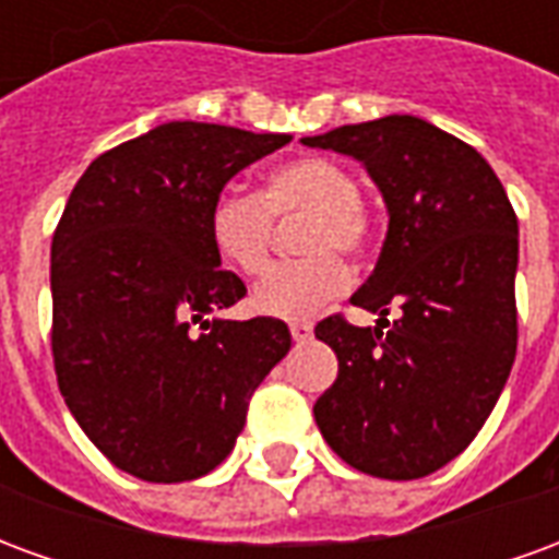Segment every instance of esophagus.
Instances as JSON below:
<instances>
[{
	"instance_id": "obj_1",
	"label": "esophagus",
	"mask_w": 559,
	"mask_h": 559,
	"mask_svg": "<svg viewBox=\"0 0 559 559\" xmlns=\"http://www.w3.org/2000/svg\"><path fill=\"white\" fill-rule=\"evenodd\" d=\"M290 335H293V341H296V344H302V341H308L311 338V335H314V326H311V323H290Z\"/></svg>"
}]
</instances>
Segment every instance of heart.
I'll list each match as a JSON object with an SVG mask.
<instances>
[{
  "label": "heart",
  "mask_w": 559,
  "mask_h": 559,
  "mask_svg": "<svg viewBox=\"0 0 559 559\" xmlns=\"http://www.w3.org/2000/svg\"><path fill=\"white\" fill-rule=\"evenodd\" d=\"M299 251L308 257L284 263L260 281L251 296L254 311L278 320H305L335 299L347 284L338 257H359L371 242V212L359 185L338 160L293 158L272 167L260 194L221 191L209 209V242L227 266L257 275L266 266L272 218H299Z\"/></svg>",
  "instance_id": "1"
}]
</instances>
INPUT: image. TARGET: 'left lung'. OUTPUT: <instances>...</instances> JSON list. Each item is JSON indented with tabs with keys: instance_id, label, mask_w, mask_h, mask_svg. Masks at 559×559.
Wrapping results in <instances>:
<instances>
[{
	"instance_id": "left-lung-1",
	"label": "left lung",
	"mask_w": 559,
	"mask_h": 559,
	"mask_svg": "<svg viewBox=\"0 0 559 559\" xmlns=\"http://www.w3.org/2000/svg\"><path fill=\"white\" fill-rule=\"evenodd\" d=\"M302 143L359 160L389 215L374 275L350 299L377 326L326 317L314 329L338 356L317 428L368 476L421 479L473 443L515 362V212L491 164L419 116ZM392 304L402 314L386 321Z\"/></svg>"
}]
</instances>
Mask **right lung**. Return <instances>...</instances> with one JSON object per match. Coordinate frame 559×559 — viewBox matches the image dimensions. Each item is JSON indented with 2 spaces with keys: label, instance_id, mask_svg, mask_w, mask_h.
I'll return each mask as SVG.
<instances>
[{
  "label": "right lung",
  "instance_id": "right-lung-1",
  "mask_svg": "<svg viewBox=\"0 0 559 559\" xmlns=\"http://www.w3.org/2000/svg\"><path fill=\"white\" fill-rule=\"evenodd\" d=\"M290 140L164 122L98 155L68 197L50 248L59 392L110 464L138 479L191 481L218 467L254 389L290 350L275 317H218L245 284L209 242L224 185Z\"/></svg>",
  "mask_w": 559,
  "mask_h": 559
}]
</instances>
